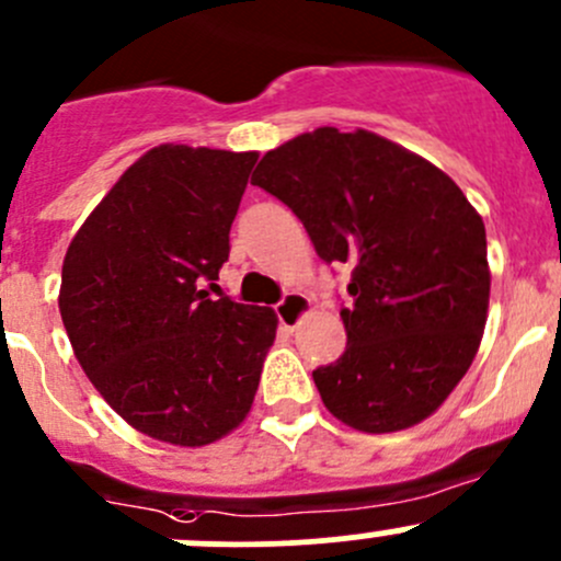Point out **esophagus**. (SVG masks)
<instances>
[{
    "label": "esophagus",
    "instance_id": "esophagus-1",
    "mask_svg": "<svg viewBox=\"0 0 561 561\" xmlns=\"http://www.w3.org/2000/svg\"><path fill=\"white\" fill-rule=\"evenodd\" d=\"M310 299L299 291H288L286 297L275 305V313H278L283 327H297L302 321V316L308 313Z\"/></svg>",
    "mask_w": 561,
    "mask_h": 561
}]
</instances>
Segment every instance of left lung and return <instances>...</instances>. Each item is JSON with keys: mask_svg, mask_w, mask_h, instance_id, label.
<instances>
[{"mask_svg": "<svg viewBox=\"0 0 561 561\" xmlns=\"http://www.w3.org/2000/svg\"><path fill=\"white\" fill-rule=\"evenodd\" d=\"M253 185L286 204L327 264H348L346 352L313 370L324 407L365 434L434 414L485 330V226L461 187L368 130L319 127L262 158Z\"/></svg>", "mask_w": 561, "mask_h": 561, "instance_id": "left-lung-1", "label": "left lung"}]
</instances>
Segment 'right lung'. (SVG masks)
<instances>
[{
    "label": "right lung",
    "mask_w": 561,
    "mask_h": 561,
    "mask_svg": "<svg viewBox=\"0 0 561 561\" xmlns=\"http://www.w3.org/2000/svg\"><path fill=\"white\" fill-rule=\"evenodd\" d=\"M256 152L163 144L119 176L68 248L59 313L81 368L122 420L202 447L245 420L273 308L220 293Z\"/></svg>",
    "instance_id": "1"
}]
</instances>
